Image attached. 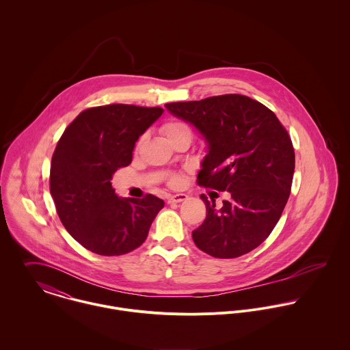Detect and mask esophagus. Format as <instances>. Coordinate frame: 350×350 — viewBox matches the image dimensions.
Instances as JSON below:
<instances>
[{
    "mask_svg": "<svg viewBox=\"0 0 350 350\" xmlns=\"http://www.w3.org/2000/svg\"><path fill=\"white\" fill-rule=\"evenodd\" d=\"M189 198L186 194H175V196H171L168 197V203H179V202H183Z\"/></svg>",
    "mask_w": 350,
    "mask_h": 350,
    "instance_id": "obj_1",
    "label": "esophagus"
}]
</instances>
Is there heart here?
I'll return each mask as SVG.
<instances>
[{"instance_id":"heart-1","label":"heart","mask_w":350,"mask_h":350,"mask_svg":"<svg viewBox=\"0 0 350 350\" xmlns=\"http://www.w3.org/2000/svg\"><path fill=\"white\" fill-rule=\"evenodd\" d=\"M183 131H190L189 126L180 121H171L168 124H165L163 126V132L165 135V137H170L175 133H179V132H183Z\"/></svg>"}]
</instances>
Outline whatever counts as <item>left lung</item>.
I'll use <instances>...</instances> for the list:
<instances>
[{"instance_id":"obj_1","label":"left lung","mask_w":350,"mask_h":350,"mask_svg":"<svg viewBox=\"0 0 350 350\" xmlns=\"http://www.w3.org/2000/svg\"><path fill=\"white\" fill-rule=\"evenodd\" d=\"M191 124L207 144L198 185L230 193L217 208L206 204V218L193 232L200 250L233 258L257 248L273 230L290 197L295 170L291 139L273 111L240 94L165 103Z\"/></svg>"}]
</instances>
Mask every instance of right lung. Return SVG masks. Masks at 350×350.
Returning a JSON list of instances; mask_svg holds the SVG:
<instances>
[{
	"label": "right lung",
	"mask_w": 350,
	"mask_h": 350,
	"mask_svg": "<svg viewBox=\"0 0 350 350\" xmlns=\"http://www.w3.org/2000/svg\"><path fill=\"white\" fill-rule=\"evenodd\" d=\"M163 111L122 103L92 107L62 135L51 160V196L66 230L86 250L120 256L146 241L164 202L152 194L118 197L110 180L131 164L136 142Z\"/></svg>",
	"instance_id": "obj_1"
}]
</instances>
